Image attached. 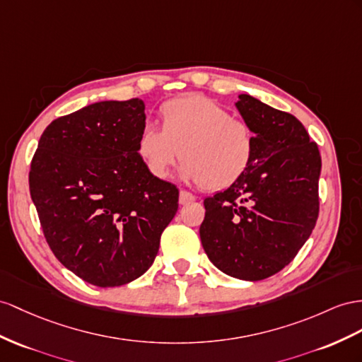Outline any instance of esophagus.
<instances>
[{
    "instance_id": "1",
    "label": "esophagus",
    "mask_w": 362,
    "mask_h": 362,
    "mask_svg": "<svg viewBox=\"0 0 362 362\" xmlns=\"http://www.w3.org/2000/svg\"><path fill=\"white\" fill-rule=\"evenodd\" d=\"M194 200H196V196H192L191 192L180 191V194H179V203H180V205H188V203H192Z\"/></svg>"
}]
</instances>
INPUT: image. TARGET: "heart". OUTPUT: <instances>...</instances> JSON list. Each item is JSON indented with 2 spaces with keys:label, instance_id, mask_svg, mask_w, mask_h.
<instances>
[{
  "label": "heart",
  "instance_id": "b5f03b06",
  "mask_svg": "<svg viewBox=\"0 0 362 362\" xmlns=\"http://www.w3.org/2000/svg\"><path fill=\"white\" fill-rule=\"evenodd\" d=\"M136 153L156 179H165L180 156L182 179L217 191L234 185L251 168L255 133L245 119L233 117L225 107L194 93L165 102L160 129L145 125Z\"/></svg>",
  "mask_w": 362,
  "mask_h": 362
}]
</instances>
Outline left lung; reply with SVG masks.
Listing matches in <instances>:
<instances>
[{
  "mask_svg": "<svg viewBox=\"0 0 362 362\" xmlns=\"http://www.w3.org/2000/svg\"><path fill=\"white\" fill-rule=\"evenodd\" d=\"M238 113L255 133L245 175L208 197L200 240L226 275L258 281L289 264L318 218L321 156L295 116L238 95Z\"/></svg>",
  "mask_w": 362,
  "mask_h": 362,
  "instance_id": "obj_1",
  "label": "left lung"
}]
</instances>
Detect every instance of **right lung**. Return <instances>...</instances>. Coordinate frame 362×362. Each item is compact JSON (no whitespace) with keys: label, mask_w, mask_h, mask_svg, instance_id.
Segmentation results:
<instances>
[{"label":"right lung","mask_w":362,"mask_h":362,"mask_svg":"<svg viewBox=\"0 0 362 362\" xmlns=\"http://www.w3.org/2000/svg\"><path fill=\"white\" fill-rule=\"evenodd\" d=\"M141 99L102 100L54 119L29 173L30 196L54 257L82 280L122 286L145 274L179 208L175 185L136 153Z\"/></svg>","instance_id":"add662e5"}]
</instances>
